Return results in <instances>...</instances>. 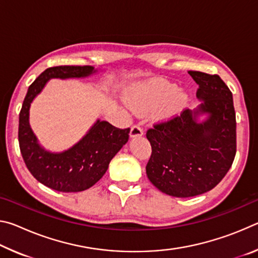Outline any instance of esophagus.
<instances>
[{"label":"esophagus","instance_id":"esophagus-1","mask_svg":"<svg viewBox=\"0 0 258 258\" xmlns=\"http://www.w3.org/2000/svg\"><path fill=\"white\" fill-rule=\"evenodd\" d=\"M142 135H143V131L139 125H134L133 127L131 128V133H130L131 138H140L142 137Z\"/></svg>","mask_w":258,"mask_h":258}]
</instances>
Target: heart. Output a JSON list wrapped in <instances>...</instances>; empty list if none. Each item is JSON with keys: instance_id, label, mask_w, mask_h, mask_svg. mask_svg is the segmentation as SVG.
<instances>
[{"instance_id": "heart-1", "label": "heart", "mask_w": 258, "mask_h": 258, "mask_svg": "<svg viewBox=\"0 0 258 258\" xmlns=\"http://www.w3.org/2000/svg\"><path fill=\"white\" fill-rule=\"evenodd\" d=\"M187 95L174 83L154 80L134 86L127 95L130 108L137 113L156 110L161 119H171L183 111L187 104Z\"/></svg>"}]
</instances>
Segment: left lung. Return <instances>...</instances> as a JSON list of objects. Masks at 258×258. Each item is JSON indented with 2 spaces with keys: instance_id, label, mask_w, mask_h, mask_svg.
I'll return each instance as SVG.
<instances>
[{
  "instance_id": "8db88e82",
  "label": "left lung",
  "mask_w": 258,
  "mask_h": 258,
  "mask_svg": "<svg viewBox=\"0 0 258 258\" xmlns=\"http://www.w3.org/2000/svg\"><path fill=\"white\" fill-rule=\"evenodd\" d=\"M199 85L202 103L148 130L151 145L147 176L173 197H195L212 190L232 165L237 151V123L232 93L218 75L189 72ZM207 115L204 121L200 115Z\"/></svg>"
}]
</instances>
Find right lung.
Instances as JSON below:
<instances>
[{
  "label": "right lung",
  "instance_id": "1",
  "mask_svg": "<svg viewBox=\"0 0 258 258\" xmlns=\"http://www.w3.org/2000/svg\"><path fill=\"white\" fill-rule=\"evenodd\" d=\"M98 73L92 66H58L45 69L28 87L19 113L18 140L20 152L32 175L45 186L60 192H80L94 185L109 163L126 142L130 128H117L97 119L86 134L73 147L61 152L43 148L29 124L33 100L51 78H85Z\"/></svg>",
  "mask_w": 258,
  "mask_h": 258
}]
</instances>
